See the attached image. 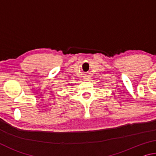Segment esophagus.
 Wrapping results in <instances>:
<instances>
[{
    "label": "esophagus",
    "instance_id": "34e87169",
    "mask_svg": "<svg viewBox=\"0 0 156 156\" xmlns=\"http://www.w3.org/2000/svg\"><path fill=\"white\" fill-rule=\"evenodd\" d=\"M89 78H84V79H86V80H88Z\"/></svg>",
    "mask_w": 156,
    "mask_h": 156
}]
</instances>
